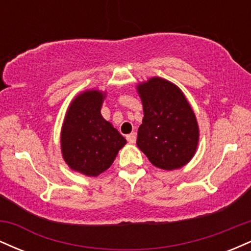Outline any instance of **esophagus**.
<instances>
[{
	"instance_id": "1",
	"label": "esophagus",
	"mask_w": 251,
	"mask_h": 251,
	"mask_svg": "<svg viewBox=\"0 0 251 251\" xmlns=\"http://www.w3.org/2000/svg\"><path fill=\"white\" fill-rule=\"evenodd\" d=\"M126 139H127V142L129 143V144H134L135 143V139H137V134L134 133H129V134H127V137H126Z\"/></svg>"
}]
</instances>
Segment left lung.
<instances>
[{
    "instance_id": "8db88e82",
    "label": "left lung",
    "mask_w": 251,
    "mask_h": 251,
    "mask_svg": "<svg viewBox=\"0 0 251 251\" xmlns=\"http://www.w3.org/2000/svg\"><path fill=\"white\" fill-rule=\"evenodd\" d=\"M143 124L137 145L155 168L166 171L186 165L200 142L197 118L181 89L159 76L139 82Z\"/></svg>"
}]
</instances>
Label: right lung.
I'll return each instance as SVG.
<instances>
[{
  "label": "right lung",
  "instance_id": "add662e5",
  "mask_svg": "<svg viewBox=\"0 0 251 251\" xmlns=\"http://www.w3.org/2000/svg\"><path fill=\"white\" fill-rule=\"evenodd\" d=\"M106 91L87 89L72 100L61 127V154L71 170L88 177L106 171L126 139L101 116Z\"/></svg>",
  "mask_w": 251,
  "mask_h": 251
}]
</instances>
